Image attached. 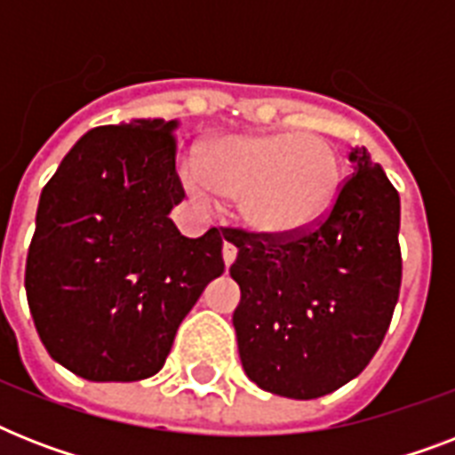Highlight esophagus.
Segmentation results:
<instances>
[{"label":"esophagus","mask_w":455,"mask_h":455,"mask_svg":"<svg viewBox=\"0 0 455 455\" xmlns=\"http://www.w3.org/2000/svg\"><path fill=\"white\" fill-rule=\"evenodd\" d=\"M235 255H238V250H235L234 243L224 241V248H221V257H224V264H227V267H231V264H234Z\"/></svg>","instance_id":"1"}]
</instances>
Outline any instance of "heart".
I'll return each instance as SVG.
<instances>
[{
    "instance_id": "b5f03b06",
    "label": "heart",
    "mask_w": 455,
    "mask_h": 455,
    "mask_svg": "<svg viewBox=\"0 0 455 455\" xmlns=\"http://www.w3.org/2000/svg\"><path fill=\"white\" fill-rule=\"evenodd\" d=\"M203 203L238 200L241 220L271 238H291L325 220L338 200L342 164L328 141L302 132L228 134L205 144L184 170Z\"/></svg>"
}]
</instances>
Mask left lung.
I'll use <instances>...</instances> for the list:
<instances>
[{
	"instance_id": "left-lung-1",
	"label": "left lung",
	"mask_w": 455,
	"mask_h": 455,
	"mask_svg": "<svg viewBox=\"0 0 455 455\" xmlns=\"http://www.w3.org/2000/svg\"><path fill=\"white\" fill-rule=\"evenodd\" d=\"M318 227L291 238L234 231L231 278L243 371L257 387L316 399L354 380L378 352L402 285L399 193L371 153Z\"/></svg>"
}]
</instances>
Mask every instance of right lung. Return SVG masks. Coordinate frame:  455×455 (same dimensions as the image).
<instances>
[{
  "label": "right lung",
  "mask_w": 455,
  "mask_h": 455,
  "mask_svg": "<svg viewBox=\"0 0 455 455\" xmlns=\"http://www.w3.org/2000/svg\"><path fill=\"white\" fill-rule=\"evenodd\" d=\"M177 120L87 132L39 196L25 292L53 361L92 382L156 375L179 323L224 274L221 234L186 238ZM227 238V235H224Z\"/></svg>",
  "instance_id": "obj_1"
}]
</instances>
